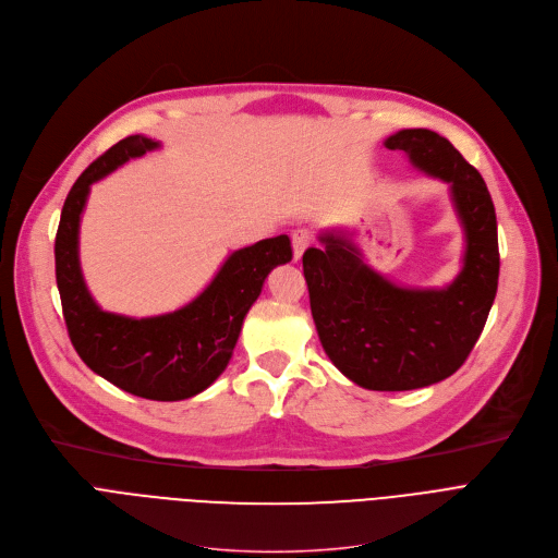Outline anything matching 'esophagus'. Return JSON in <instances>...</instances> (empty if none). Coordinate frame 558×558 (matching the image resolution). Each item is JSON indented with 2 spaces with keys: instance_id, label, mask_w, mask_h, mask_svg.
<instances>
[{
  "instance_id": "esophagus-1",
  "label": "esophagus",
  "mask_w": 558,
  "mask_h": 558,
  "mask_svg": "<svg viewBox=\"0 0 558 558\" xmlns=\"http://www.w3.org/2000/svg\"><path fill=\"white\" fill-rule=\"evenodd\" d=\"M312 244V235L305 229H299L291 233V248H293V263H299L303 257V253L307 251V246Z\"/></svg>"
}]
</instances>
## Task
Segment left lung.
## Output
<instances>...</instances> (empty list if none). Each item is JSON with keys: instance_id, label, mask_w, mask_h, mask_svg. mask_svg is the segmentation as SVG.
<instances>
[{"instance_id": "1", "label": "left lung", "mask_w": 558, "mask_h": 558, "mask_svg": "<svg viewBox=\"0 0 558 558\" xmlns=\"http://www.w3.org/2000/svg\"><path fill=\"white\" fill-rule=\"evenodd\" d=\"M422 172L451 185L464 229L462 271L444 289H408L363 263L348 231L320 233L303 271L323 350L367 390H415L451 377L466 361L498 291V225L482 174L449 138L417 128L386 138Z\"/></svg>"}]
</instances>
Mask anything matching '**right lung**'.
I'll use <instances>...</instances> for the list:
<instances>
[{"label": "right lung", "mask_w": 558, "mask_h": 558, "mask_svg": "<svg viewBox=\"0 0 558 558\" xmlns=\"http://www.w3.org/2000/svg\"><path fill=\"white\" fill-rule=\"evenodd\" d=\"M157 147V141L143 134L128 136L71 185L56 233V280L69 339L87 367L130 395L181 401L225 373L244 316L271 269L291 259V242L278 235L231 253L197 299L170 314L130 318L102 312L81 271V215L94 181Z\"/></svg>", "instance_id": "right-lung-1"}]
</instances>
